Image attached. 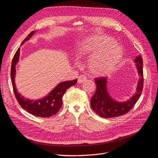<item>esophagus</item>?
Wrapping results in <instances>:
<instances>
[{
  "mask_svg": "<svg viewBox=\"0 0 158 158\" xmlns=\"http://www.w3.org/2000/svg\"><path fill=\"white\" fill-rule=\"evenodd\" d=\"M87 80V78L85 75H80L78 78V83H84Z\"/></svg>",
  "mask_w": 158,
  "mask_h": 158,
  "instance_id": "34e87169",
  "label": "esophagus"
}]
</instances>
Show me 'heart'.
<instances>
[{
  "mask_svg": "<svg viewBox=\"0 0 158 158\" xmlns=\"http://www.w3.org/2000/svg\"><path fill=\"white\" fill-rule=\"evenodd\" d=\"M90 56L87 67L94 76H104L117 68L123 56L122 47L112 37L102 35L90 36L78 43L77 57L81 60Z\"/></svg>",
  "mask_w": 158,
  "mask_h": 158,
  "instance_id": "1",
  "label": "heart"
}]
</instances>
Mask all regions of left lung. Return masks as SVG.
Masks as SVG:
<instances>
[{"instance_id": "obj_1", "label": "left lung", "mask_w": 158, "mask_h": 158, "mask_svg": "<svg viewBox=\"0 0 158 158\" xmlns=\"http://www.w3.org/2000/svg\"><path fill=\"white\" fill-rule=\"evenodd\" d=\"M134 62L139 75V79L135 93L133 97L125 102H117L111 97L107 89V78L99 77L94 79L97 89L91 98V106L96 114L104 118L116 117L126 114L133 108L141 96L143 87V62L141 56H137Z\"/></svg>"}]
</instances>
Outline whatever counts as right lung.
I'll return each instance as SVG.
<instances>
[{
	"instance_id": "add662e5",
	"label": "right lung",
	"mask_w": 158,
	"mask_h": 158,
	"mask_svg": "<svg viewBox=\"0 0 158 158\" xmlns=\"http://www.w3.org/2000/svg\"><path fill=\"white\" fill-rule=\"evenodd\" d=\"M34 33V31L30 32L22 42L21 45L26 41L30 40ZM19 51L20 48H19L14 56L13 60H12L11 67V84L12 86H13L15 96L19 104L24 110H26L30 114L37 117L45 118L50 117L56 114L62 106L63 96L65 93L67 89L77 84V79L60 82L54 89L50 92L48 95L41 99L33 100L25 98L19 93H18L15 84V65L19 61Z\"/></svg>"
}]
</instances>
